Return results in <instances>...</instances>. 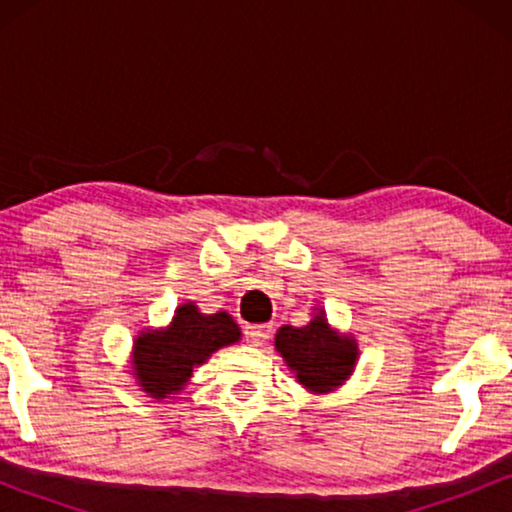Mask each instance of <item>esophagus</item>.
Masks as SVG:
<instances>
[{"label":"esophagus","mask_w":512,"mask_h":512,"mask_svg":"<svg viewBox=\"0 0 512 512\" xmlns=\"http://www.w3.org/2000/svg\"><path fill=\"white\" fill-rule=\"evenodd\" d=\"M247 340H249V345H254V347H261V345H265V340L270 338V333H272V326L270 324H263V326H247Z\"/></svg>","instance_id":"34e87169"}]
</instances>
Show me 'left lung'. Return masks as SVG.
Returning a JSON list of instances; mask_svg holds the SVG:
<instances>
[{
    "mask_svg": "<svg viewBox=\"0 0 512 512\" xmlns=\"http://www.w3.org/2000/svg\"><path fill=\"white\" fill-rule=\"evenodd\" d=\"M275 349L291 373H296L300 387L317 396L340 389L359 361L354 335L335 331L321 307H314L305 326L279 328Z\"/></svg>",
    "mask_w": 512,
    "mask_h": 512,
    "instance_id": "8db88e82",
    "label": "left lung"
}]
</instances>
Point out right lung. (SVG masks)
Listing matches in <instances>:
<instances>
[{
  "mask_svg": "<svg viewBox=\"0 0 512 512\" xmlns=\"http://www.w3.org/2000/svg\"><path fill=\"white\" fill-rule=\"evenodd\" d=\"M242 331L228 312L202 314L198 305L181 303L165 328H144L132 340L130 375L151 398H174L193 370L221 347L240 342Z\"/></svg>",
  "mask_w": 512,
  "mask_h": 512,
  "instance_id": "obj_1",
  "label": "right lung"
}]
</instances>
